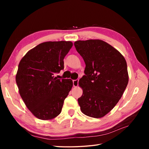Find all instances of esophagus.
Wrapping results in <instances>:
<instances>
[{
  "mask_svg": "<svg viewBox=\"0 0 149 149\" xmlns=\"http://www.w3.org/2000/svg\"><path fill=\"white\" fill-rule=\"evenodd\" d=\"M78 83H79V79H75L73 81V84L74 87H76L78 86Z\"/></svg>",
  "mask_w": 149,
  "mask_h": 149,
  "instance_id": "1",
  "label": "esophagus"
}]
</instances>
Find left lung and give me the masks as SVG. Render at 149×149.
<instances>
[{
  "mask_svg": "<svg viewBox=\"0 0 149 149\" xmlns=\"http://www.w3.org/2000/svg\"><path fill=\"white\" fill-rule=\"evenodd\" d=\"M74 45L86 64L85 75L79 81L83 91L78 100L81 111L91 118H102L127 87V63L119 51L102 40H78Z\"/></svg>",
  "mask_w": 149,
  "mask_h": 149,
  "instance_id": "left-lung-1",
  "label": "left lung"
}]
</instances>
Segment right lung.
<instances>
[{"label":"right lung","mask_w":149,"mask_h":149,"mask_svg":"<svg viewBox=\"0 0 149 149\" xmlns=\"http://www.w3.org/2000/svg\"><path fill=\"white\" fill-rule=\"evenodd\" d=\"M71 42H47L30 49L20 60L16 83L26 106L36 118L49 120L61 113L64 100L73 87L70 79H58Z\"/></svg>","instance_id":"1"}]
</instances>
